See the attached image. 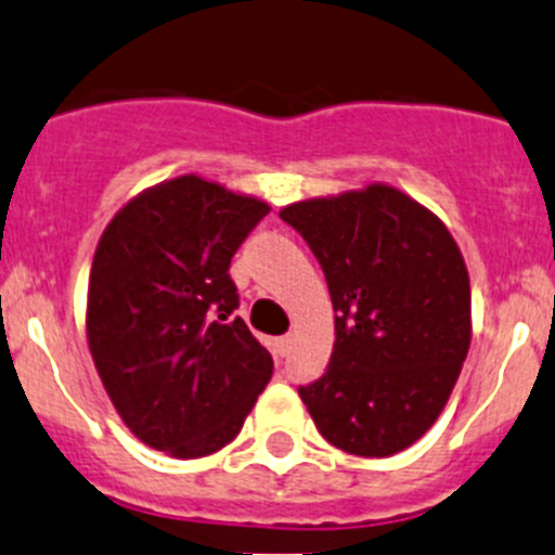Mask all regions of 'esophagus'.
<instances>
[{
  "mask_svg": "<svg viewBox=\"0 0 555 555\" xmlns=\"http://www.w3.org/2000/svg\"><path fill=\"white\" fill-rule=\"evenodd\" d=\"M289 349H293V336H282V338H279V341H276V354H279V358H287Z\"/></svg>",
  "mask_w": 555,
  "mask_h": 555,
  "instance_id": "obj_1",
  "label": "esophagus"
}]
</instances>
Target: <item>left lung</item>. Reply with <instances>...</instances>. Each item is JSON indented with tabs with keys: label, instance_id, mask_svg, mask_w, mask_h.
I'll return each mask as SVG.
<instances>
[{
	"label": "left lung",
	"instance_id": "obj_1",
	"mask_svg": "<svg viewBox=\"0 0 555 555\" xmlns=\"http://www.w3.org/2000/svg\"><path fill=\"white\" fill-rule=\"evenodd\" d=\"M279 217L314 251L336 311L331 363L298 387L317 431L349 455L401 453L434 426L469 352L459 244L428 208L382 184Z\"/></svg>",
	"mask_w": 555,
	"mask_h": 555
}]
</instances>
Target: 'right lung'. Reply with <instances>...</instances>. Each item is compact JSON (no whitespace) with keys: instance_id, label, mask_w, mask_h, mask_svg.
<instances>
[{"instance_id":"obj_1","label":"right lung","mask_w":555,"mask_h":555,"mask_svg":"<svg viewBox=\"0 0 555 555\" xmlns=\"http://www.w3.org/2000/svg\"><path fill=\"white\" fill-rule=\"evenodd\" d=\"M268 206L197 176L129 201L102 233L86 336L129 431L173 459L217 453L273 374L271 352L233 317L230 260Z\"/></svg>"}]
</instances>
